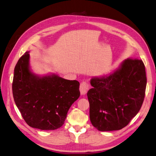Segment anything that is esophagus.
<instances>
[{
  "label": "esophagus",
  "mask_w": 156,
  "mask_h": 156,
  "mask_svg": "<svg viewBox=\"0 0 156 156\" xmlns=\"http://www.w3.org/2000/svg\"><path fill=\"white\" fill-rule=\"evenodd\" d=\"M90 89V85L89 83L86 82H82L80 86V91L82 95H85L87 91Z\"/></svg>",
  "instance_id": "obj_1"
}]
</instances>
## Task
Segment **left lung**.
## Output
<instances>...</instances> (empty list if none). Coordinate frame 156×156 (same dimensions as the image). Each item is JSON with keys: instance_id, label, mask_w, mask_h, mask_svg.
I'll use <instances>...</instances> for the list:
<instances>
[{"instance_id": "8db88e82", "label": "left lung", "mask_w": 156, "mask_h": 156, "mask_svg": "<svg viewBox=\"0 0 156 156\" xmlns=\"http://www.w3.org/2000/svg\"><path fill=\"white\" fill-rule=\"evenodd\" d=\"M145 66L140 59L129 58L108 76L94 78L87 91L90 119L99 131L121 130L140 109L146 87Z\"/></svg>"}]
</instances>
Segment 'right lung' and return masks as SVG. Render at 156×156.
<instances>
[{
  "instance_id": "1",
  "label": "right lung",
  "mask_w": 156,
  "mask_h": 156,
  "mask_svg": "<svg viewBox=\"0 0 156 156\" xmlns=\"http://www.w3.org/2000/svg\"><path fill=\"white\" fill-rule=\"evenodd\" d=\"M29 58L26 52L14 68L12 94L16 105L30 126L47 130L59 129L80 95V83L57 75L36 76L30 70Z\"/></svg>"
}]
</instances>
